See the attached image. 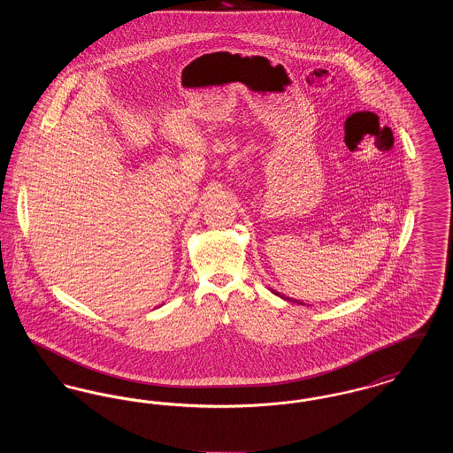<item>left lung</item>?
Listing matches in <instances>:
<instances>
[{
	"label": "left lung",
	"instance_id": "8db88e82",
	"mask_svg": "<svg viewBox=\"0 0 453 453\" xmlns=\"http://www.w3.org/2000/svg\"><path fill=\"white\" fill-rule=\"evenodd\" d=\"M275 296H279V297H281V299H285V301H292V302H297V303H302L301 301H294V299H288V297H285V296H280V292H275V290H272Z\"/></svg>",
	"mask_w": 453,
	"mask_h": 453
}]
</instances>
